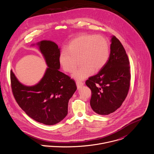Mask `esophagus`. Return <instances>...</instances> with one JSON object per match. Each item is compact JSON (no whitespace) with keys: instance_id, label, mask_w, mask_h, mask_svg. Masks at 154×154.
<instances>
[{"instance_id":"34e87169","label":"esophagus","mask_w":154,"mask_h":154,"mask_svg":"<svg viewBox=\"0 0 154 154\" xmlns=\"http://www.w3.org/2000/svg\"><path fill=\"white\" fill-rule=\"evenodd\" d=\"M76 85H77V86L78 88H80V87L83 86L84 83H83V82H82V81L77 80V81H76Z\"/></svg>"}]
</instances>
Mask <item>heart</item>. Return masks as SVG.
<instances>
[{
  "label": "heart",
  "mask_w": 154,
  "mask_h": 154,
  "mask_svg": "<svg viewBox=\"0 0 154 154\" xmlns=\"http://www.w3.org/2000/svg\"><path fill=\"white\" fill-rule=\"evenodd\" d=\"M110 56L107 39L100 35L82 34L72 39L59 56V62L64 71L71 73L75 69L78 60L80 66L72 77L84 80L98 72L107 64Z\"/></svg>",
  "instance_id": "obj_1"
}]
</instances>
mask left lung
<instances>
[{
  "instance_id": "left-lung-1",
  "label": "left lung",
  "mask_w": 154,
  "mask_h": 154,
  "mask_svg": "<svg viewBox=\"0 0 154 154\" xmlns=\"http://www.w3.org/2000/svg\"><path fill=\"white\" fill-rule=\"evenodd\" d=\"M111 42L107 64L86 81L92 92L91 106L101 115L112 113L122 106L130 86V62L125 50L116 36H112Z\"/></svg>"
}]
</instances>
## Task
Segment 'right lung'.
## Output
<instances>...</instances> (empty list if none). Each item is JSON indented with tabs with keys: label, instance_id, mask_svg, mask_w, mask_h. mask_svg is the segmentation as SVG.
Wrapping results in <instances>:
<instances>
[{
	"label": "right lung",
	"instance_id": "right-lung-1",
	"mask_svg": "<svg viewBox=\"0 0 154 154\" xmlns=\"http://www.w3.org/2000/svg\"><path fill=\"white\" fill-rule=\"evenodd\" d=\"M48 68L41 80L33 86L18 82L10 71L11 85L15 100L32 119L47 125H55L68 114L69 99L77 89L75 81L60 72L58 45L50 41L37 44Z\"/></svg>",
	"mask_w": 154,
	"mask_h": 154
}]
</instances>
